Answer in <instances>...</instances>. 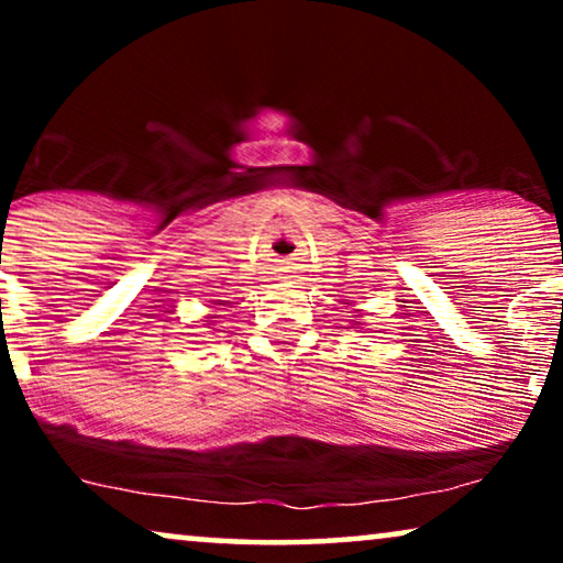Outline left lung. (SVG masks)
Instances as JSON below:
<instances>
[{
	"mask_svg": "<svg viewBox=\"0 0 563 563\" xmlns=\"http://www.w3.org/2000/svg\"><path fill=\"white\" fill-rule=\"evenodd\" d=\"M356 318H358V314H356ZM353 325H364V322H356V320H353Z\"/></svg>",
	"mask_w": 563,
	"mask_h": 563,
	"instance_id": "1",
	"label": "left lung"
}]
</instances>
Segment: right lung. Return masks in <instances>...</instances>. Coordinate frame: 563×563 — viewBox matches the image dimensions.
Listing matches in <instances>:
<instances>
[{
  "label": "right lung",
  "mask_w": 563,
  "mask_h": 563,
  "mask_svg": "<svg viewBox=\"0 0 563 563\" xmlns=\"http://www.w3.org/2000/svg\"><path fill=\"white\" fill-rule=\"evenodd\" d=\"M202 322H205V325H212V322H214V320H212V314H207V318H205Z\"/></svg>",
  "instance_id": "right-lung-1"
}]
</instances>
